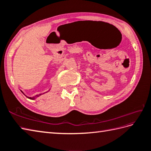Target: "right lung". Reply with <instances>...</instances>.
<instances>
[{"mask_svg": "<svg viewBox=\"0 0 151 151\" xmlns=\"http://www.w3.org/2000/svg\"><path fill=\"white\" fill-rule=\"evenodd\" d=\"M41 95V94L37 95L36 96V97H39V96H40V95ZM28 99H35V97H28Z\"/></svg>", "mask_w": 151, "mask_h": 151, "instance_id": "obj_1", "label": "right lung"}]
</instances>
